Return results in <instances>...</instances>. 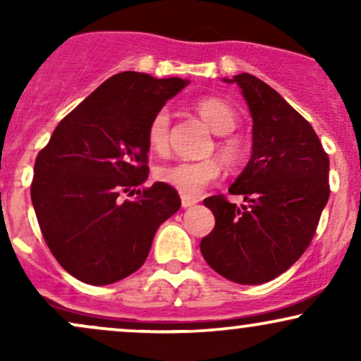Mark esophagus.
I'll use <instances>...</instances> for the list:
<instances>
[{
	"instance_id": "1",
	"label": "esophagus",
	"mask_w": 361,
	"mask_h": 361,
	"mask_svg": "<svg viewBox=\"0 0 361 361\" xmlns=\"http://www.w3.org/2000/svg\"><path fill=\"white\" fill-rule=\"evenodd\" d=\"M197 204H198L197 198L190 197V195L181 193V207H183V209H188V207H193V205H197Z\"/></svg>"
}]
</instances>
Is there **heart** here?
<instances>
[{"mask_svg": "<svg viewBox=\"0 0 361 361\" xmlns=\"http://www.w3.org/2000/svg\"><path fill=\"white\" fill-rule=\"evenodd\" d=\"M193 109L200 115L202 120L210 127V130L224 137L217 142L219 156L227 166L234 168L241 164L244 159L243 142L233 135H226L233 132L238 123V114L227 102L215 97H204L193 103ZM169 117L168 109L157 110L152 115L147 126V144L154 152H164L168 149L169 137ZM221 175V164L215 159L204 161H178V163L163 164L156 169V178L183 195H198L207 185L214 183Z\"/></svg>", "mask_w": 361, "mask_h": 361, "instance_id": "1", "label": "heart"}]
</instances>
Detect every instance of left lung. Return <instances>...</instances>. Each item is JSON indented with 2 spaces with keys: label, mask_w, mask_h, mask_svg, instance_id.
I'll return each mask as SVG.
<instances>
[{
  "label": "left lung",
  "mask_w": 361,
  "mask_h": 361,
  "mask_svg": "<svg viewBox=\"0 0 361 361\" xmlns=\"http://www.w3.org/2000/svg\"><path fill=\"white\" fill-rule=\"evenodd\" d=\"M241 88L252 118V151L224 195L205 198L215 227L200 243L224 279L259 285L288 270L307 250L329 198V157L314 128L271 86L252 74L224 78Z\"/></svg>",
  "instance_id": "obj_1"
}]
</instances>
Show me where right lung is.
<instances>
[{
    "instance_id": "right-lung-1",
    "label": "right lung",
    "mask_w": 361,
    "mask_h": 361,
    "mask_svg": "<svg viewBox=\"0 0 361 361\" xmlns=\"http://www.w3.org/2000/svg\"><path fill=\"white\" fill-rule=\"evenodd\" d=\"M118 73L61 120L39 152L32 204L45 243L69 275L110 285L137 271L157 227L178 212L176 190L147 180V126L188 85ZM123 192L138 193L122 201Z\"/></svg>"
}]
</instances>
